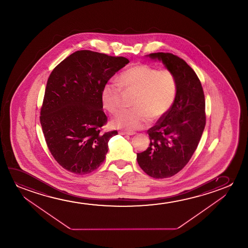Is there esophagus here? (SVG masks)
<instances>
[{"mask_svg":"<svg viewBox=\"0 0 248 248\" xmlns=\"http://www.w3.org/2000/svg\"><path fill=\"white\" fill-rule=\"evenodd\" d=\"M119 134H120V135H123V136H124V135H127V136H134V135H136V132H129V131H120Z\"/></svg>","mask_w":248,"mask_h":248,"instance_id":"1","label":"esophagus"}]
</instances>
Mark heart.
Wrapping results in <instances>:
<instances>
[{
	"mask_svg": "<svg viewBox=\"0 0 248 248\" xmlns=\"http://www.w3.org/2000/svg\"><path fill=\"white\" fill-rule=\"evenodd\" d=\"M123 91L135 92L133 108L121 110L112 118L117 128L134 130L162 118L173 105L177 80L172 72L147 64H138L119 75V84L108 83L102 91V102L108 111L115 112L121 107Z\"/></svg>",
	"mask_w": 248,
	"mask_h": 248,
	"instance_id": "obj_1",
	"label": "heart"
}]
</instances>
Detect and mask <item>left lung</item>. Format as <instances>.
<instances>
[{
  "label": "left lung",
  "instance_id": "left-lung-1",
  "mask_svg": "<svg viewBox=\"0 0 248 248\" xmlns=\"http://www.w3.org/2000/svg\"><path fill=\"white\" fill-rule=\"evenodd\" d=\"M147 57L162 62L177 80L173 105L147 130L148 148L137 153L138 164L146 174L163 179L180 172L197 149L206 124L205 97L197 74L182 58L168 52Z\"/></svg>",
  "mask_w": 248,
  "mask_h": 248
}]
</instances>
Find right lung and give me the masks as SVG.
<instances>
[{
	"mask_svg": "<svg viewBox=\"0 0 248 248\" xmlns=\"http://www.w3.org/2000/svg\"><path fill=\"white\" fill-rule=\"evenodd\" d=\"M129 62L123 57L83 50L51 72L40 119L48 148L65 170L86 174L104 162L109 140L118 131L101 132L108 121L102 88Z\"/></svg>",
	"mask_w": 248,
	"mask_h": 248,
	"instance_id": "1",
	"label": "right lung"
}]
</instances>
